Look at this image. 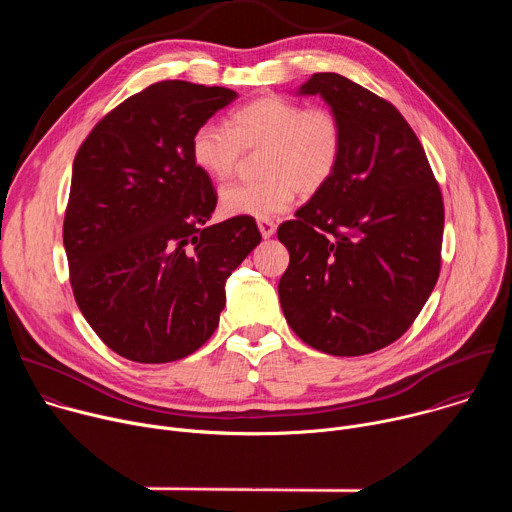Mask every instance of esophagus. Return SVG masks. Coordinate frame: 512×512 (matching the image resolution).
<instances>
[{"label": "esophagus", "instance_id": "esophagus-1", "mask_svg": "<svg viewBox=\"0 0 512 512\" xmlns=\"http://www.w3.org/2000/svg\"><path fill=\"white\" fill-rule=\"evenodd\" d=\"M257 227H259V233H261L263 239H269V237L275 235V223L269 221V218H265V221H259Z\"/></svg>", "mask_w": 512, "mask_h": 512}]
</instances>
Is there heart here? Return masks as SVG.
<instances>
[{
  "mask_svg": "<svg viewBox=\"0 0 512 512\" xmlns=\"http://www.w3.org/2000/svg\"><path fill=\"white\" fill-rule=\"evenodd\" d=\"M344 145L340 119L330 109H306L279 95H265L235 109L227 127L204 123L190 137V158L208 178H231L243 152H257L253 184H233L221 192L227 216L265 218L285 212L298 190L314 194L334 176Z\"/></svg>",
  "mask_w": 512,
  "mask_h": 512,
  "instance_id": "obj_1",
  "label": "heart"
}]
</instances>
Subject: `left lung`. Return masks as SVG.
Wrapping results in <instances>:
<instances>
[{
  "label": "left lung",
  "instance_id": "1",
  "mask_svg": "<svg viewBox=\"0 0 512 512\" xmlns=\"http://www.w3.org/2000/svg\"><path fill=\"white\" fill-rule=\"evenodd\" d=\"M298 95H320L344 145L330 182L279 225L289 251L279 279L287 324L308 346L360 356L401 338L440 275L444 202L421 143L385 99L336 72Z\"/></svg>",
  "mask_w": 512,
  "mask_h": 512
}]
</instances>
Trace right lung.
Instances as JSON below:
<instances>
[{
	"mask_svg": "<svg viewBox=\"0 0 512 512\" xmlns=\"http://www.w3.org/2000/svg\"><path fill=\"white\" fill-rule=\"evenodd\" d=\"M237 99L225 87L162 81L123 101L72 164L62 241L75 300L119 356L160 364L216 330L225 285L261 243L253 218L208 225L216 192L190 137Z\"/></svg>",
	"mask_w": 512,
	"mask_h": 512,
	"instance_id": "1",
	"label": "right lung"
}]
</instances>
